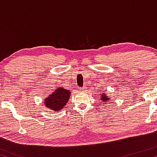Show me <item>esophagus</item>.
<instances>
[{
    "mask_svg": "<svg viewBox=\"0 0 157 157\" xmlns=\"http://www.w3.org/2000/svg\"><path fill=\"white\" fill-rule=\"evenodd\" d=\"M84 89H85V87H80V91H83Z\"/></svg>",
    "mask_w": 157,
    "mask_h": 157,
    "instance_id": "1",
    "label": "esophagus"
}]
</instances>
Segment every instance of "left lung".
<instances>
[{
	"mask_svg": "<svg viewBox=\"0 0 157 157\" xmlns=\"http://www.w3.org/2000/svg\"><path fill=\"white\" fill-rule=\"evenodd\" d=\"M101 97H102L101 100H103V101H105V102L109 100V98H108L107 96H106V95H105V94H104L102 95V96H101Z\"/></svg>",
	"mask_w": 157,
	"mask_h": 157,
	"instance_id": "obj_1",
	"label": "left lung"
}]
</instances>
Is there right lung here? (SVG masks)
<instances>
[{
    "label": "right lung",
    "instance_id": "1",
    "mask_svg": "<svg viewBox=\"0 0 157 157\" xmlns=\"http://www.w3.org/2000/svg\"><path fill=\"white\" fill-rule=\"evenodd\" d=\"M70 92L68 90L63 88H57L56 91L49 95L46 100H45V104L48 108L54 111H59L62 109L66 102L69 100Z\"/></svg>",
    "mask_w": 157,
    "mask_h": 157
}]
</instances>
